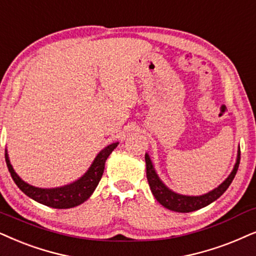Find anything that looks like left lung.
<instances>
[{
    "label": "left lung",
    "instance_id": "8db88e82",
    "mask_svg": "<svg viewBox=\"0 0 256 256\" xmlns=\"http://www.w3.org/2000/svg\"><path fill=\"white\" fill-rule=\"evenodd\" d=\"M240 155L241 152L238 150V160L236 164H235L233 172H230V176L226 178V181L222 182L218 188L209 192L208 194L201 195V196H184V195L176 194L174 193V192L169 190V189L162 184L161 180L156 175V172L154 170L150 158H149L148 155L146 154L144 158L146 164H147V180L149 187H150L152 193L155 196V198H156L164 207L170 209V210L178 212V213H190V212L198 210V209L204 208L206 206L210 204L212 202H214L227 190V188L230 187L232 181L234 180L235 175H236L238 164H240Z\"/></svg>",
    "mask_w": 256,
    "mask_h": 256
}]
</instances>
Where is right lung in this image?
<instances>
[{
	"mask_svg": "<svg viewBox=\"0 0 256 256\" xmlns=\"http://www.w3.org/2000/svg\"><path fill=\"white\" fill-rule=\"evenodd\" d=\"M118 147V142L116 144H109L106 147L100 154L96 156V158L92 162L90 168L88 172L82 176L80 180L75 181L74 184L64 186L61 188H54V189H42L36 188L32 186L26 184L18 178L12 169L10 161H9L8 155H6V167L9 169L12 180L18 187L24 193L26 196L32 198V200L40 202V204L48 206L52 208L58 209H66V208H72L76 206L84 204L86 200H88L89 196L98 187L100 180H101L102 175H104V164L112 152Z\"/></svg>",
	"mask_w": 256,
	"mask_h": 256,
	"instance_id": "1",
	"label": "right lung"
}]
</instances>
